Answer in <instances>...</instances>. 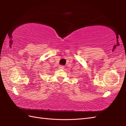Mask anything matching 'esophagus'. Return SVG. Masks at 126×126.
I'll list each match as a JSON object with an SVG mask.
<instances>
[{"instance_id": "1", "label": "esophagus", "mask_w": 126, "mask_h": 126, "mask_svg": "<svg viewBox=\"0 0 126 126\" xmlns=\"http://www.w3.org/2000/svg\"><path fill=\"white\" fill-rule=\"evenodd\" d=\"M59 68H60V69H63L64 68V66L63 65H60V66H59Z\"/></svg>"}]
</instances>
